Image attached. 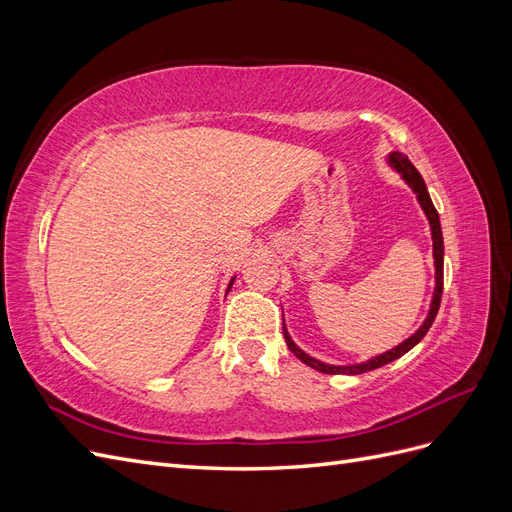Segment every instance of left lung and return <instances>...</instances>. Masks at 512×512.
<instances>
[{"label":"left lung","mask_w":512,"mask_h":512,"mask_svg":"<svg viewBox=\"0 0 512 512\" xmlns=\"http://www.w3.org/2000/svg\"><path fill=\"white\" fill-rule=\"evenodd\" d=\"M386 162H389V166L393 170H397V173L401 175V179H404L410 185L412 192L416 194L418 205L423 207L427 220H429L431 239H433V267H436V288H433L429 314H427V318H425V322L421 324V327H418V331H414L406 339V342H401L399 346L386 350L384 354L374 356V359L363 361V363H354V365H329V363H322V361L314 359V356H309L307 352H303L297 344L292 342V337H290V333L286 329V322H284V337H286V346L290 348V352L297 356V359H301L305 365L322 371V374H348V376H356V374H365V371L378 369V367H382L386 363L399 359V356H404L408 350H412L427 335V331H429V327L433 324V320H436V314H438V309H440L442 286H444V241H442L440 215H438L436 207H433V203H431L429 192H427V185H425L421 173H418V170L414 168V164L408 160V156H404V153H399V151H393V153H389V158H386Z\"/></svg>","instance_id":"left-lung-1"}]
</instances>
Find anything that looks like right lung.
I'll use <instances>...</instances> for the list:
<instances>
[{"mask_svg":"<svg viewBox=\"0 0 512 512\" xmlns=\"http://www.w3.org/2000/svg\"><path fill=\"white\" fill-rule=\"evenodd\" d=\"M232 282H235V277H232V280H230V284H228V290L232 288ZM228 290H226V292H228Z\"/></svg>","mask_w":512,"mask_h":512,"instance_id":"1","label":"right lung"}]
</instances>
